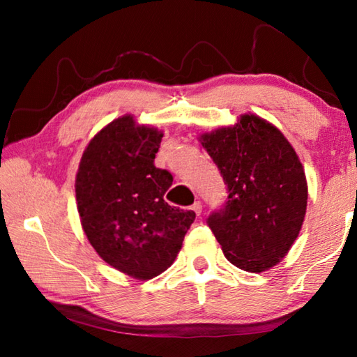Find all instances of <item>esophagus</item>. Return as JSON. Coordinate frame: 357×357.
<instances>
[{
    "label": "esophagus",
    "instance_id": "esophagus-1",
    "mask_svg": "<svg viewBox=\"0 0 357 357\" xmlns=\"http://www.w3.org/2000/svg\"><path fill=\"white\" fill-rule=\"evenodd\" d=\"M192 209H193V213H195L197 215H200L202 214V209H203V206H202V202H195L192 204Z\"/></svg>",
    "mask_w": 357,
    "mask_h": 357
}]
</instances>
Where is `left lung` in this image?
<instances>
[{"mask_svg":"<svg viewBox=\"0 0 357 357\" xmlns=\"http://www.w3.org/2000/svg\"><path fill=\"white\" fill-rule=\"evenodd\" d=\"M227 185L208 227L229 263L263 273L287 255L307 208L302 164L279 129L255 114L202 137Z\"/></svg>","mask_w":357,"mask_h":357,"instance_id":"obj_1","label":"left lung"}]
</instances>
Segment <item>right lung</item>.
<instances>
[{
	"label": "right lung",
	"instance_id": "right-lung-1",
	"mask_svg": "<svg viewBox=\"0 0 357 357\" xmlns=\"http://www.w3.org/2000/svg\"><path fill=\"white\" fill-rule=\"evenodd\" d=\"M162 137L132 116L114 119L84 149L75 181L88 241L105 263L140 280L170 268L195 220L164 200L173 176L154 165Z\"/></svg>",
	"mask_w": 357,
	"mask_h": 357
}]
</instances>
